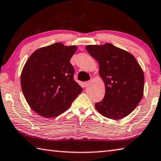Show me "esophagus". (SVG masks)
<instances>
[{"mask_svg":"<svg viewBox=\"0 0 161 161\" xmlns=\"http://www.w3.org/2000/svg\"><path fill=\"white\" fill-rule=\"evenodd\" d=\"M90 84V81H85V82L83 83V86L84 87H88Z\"/></svg>","mask_w":161,"mask_h":161,"instance_id":"esophagus-1","label":"esophagus"}]
</instances>
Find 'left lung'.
Masks as SVG:
<instances>
[{
    "mask_svg": "<svg viewBox=\"0 0 161 161\" xmlns=\"http://www.w3.org/2000/svg\"><path fill=\"white\" fill-rule=\"evenodd\" d=\"M86 49L98 60L99 74L106 86L104 98L95 103L96 109L113 119L130 115L144 93V72L135 58L111 43L88 45Z\"/></svg>",
    "mask_w": 161,
    "mask_h": 161,
    "instance_id": "left-lung-1",
    "label": "left lung"
}]
</instances>
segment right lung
<instances>
[{
	"mask_svg": "<svg viewBox=\"0 0 161 161\" xmlns=\"http://www.w3.org/2000/svg\"><path fill=\"white\" fill-rule=\"evenodd\" d=\"M77 48L55 43L34 51L26 62L21 75L22 92L39 115H60L82 92L74 80L75 69L69 62Z\"/></svg>",
	"mask_w": 161,
	"mask_h": 161,
	"instance_id": "add662e5",
	"label": "right lung"
}]
</instances>
